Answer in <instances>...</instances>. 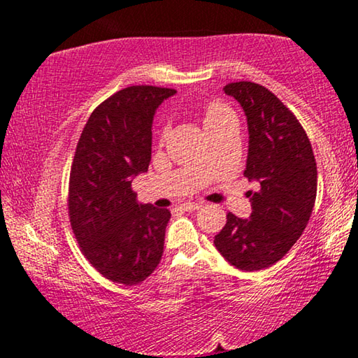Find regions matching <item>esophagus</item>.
I'll list each match as a JSON object with an SVG mask.
<instances>
[{
	"instance_id": "1",
	"label": "esophagus",
	"mask_w": 358,
	"mask_h": 358,
	"mask_svg": "<svg viewBox=\"0 0 358 358\" xmlns=\"http://www.w3.org/2000/svg\"><path fill=\"white\" fill-rule=\"evenodd\" d=\"M201 207H202V203H197V202H185V203L180 205V208L185 210V211H196Z\"/></svg>"
}]
</instances>
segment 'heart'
Segmentation results:
<instances>
[{"label": "heart", "instance_id": "1", "mask_svg": "<svg viewBox=\"0 0 358 358\" xmlns=\"http://www.w3.org/2000/svg\"><path fill=\"white\" fill-rule=\"evenodd\" d=\"M229 123H235V115L227 106L221 102H210L203 110V126L207 131H213Z\"/></svg>", "mask_w": 358, "mask_h": 358}]
</instances>
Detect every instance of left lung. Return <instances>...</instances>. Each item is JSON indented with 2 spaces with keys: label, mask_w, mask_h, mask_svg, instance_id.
Returning a JSON list of instances; mask_svg holds the SVG:
<instances>
[{
  "label": "left lung",
  "mask_w": 358,
  "mask_h": 358,
  "mask_svg": "<svg viewBox=\"0 0 358 358\" xmlns=\"http://www.w3.org/2000/svg\"><path fill=\"white\" fill-rule=\"evenodd\" d=\"M243 108L250 132L245 177L251 216L227 215L215 235L216 250L245 271L268 268L286 256L305 230L317 192V167L305 129L276 96L259 83L234 82L222 88Z\"/></svg>",
  "instance_id": "8db88e82"
}]
</instances>
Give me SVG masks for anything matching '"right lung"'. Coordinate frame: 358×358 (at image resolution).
<instances>
[{"instance_id":"1","label":"right lung","mask_w":358,"mask_h":358,"mask_svg":"<svg viewBox=\"0 0 358 358\" xmlns=\"http://www.w3.org/2000/svg\"><path fill=\"white\" fill-rule=\"evenodd\" d=\"M175 90L134 85L94 108L69 177V220L83 256L102 276L134 286L164 252L167 208L138 203L131 183L148 171L156 108Z\"/></svg>"}]
</instances>
